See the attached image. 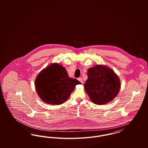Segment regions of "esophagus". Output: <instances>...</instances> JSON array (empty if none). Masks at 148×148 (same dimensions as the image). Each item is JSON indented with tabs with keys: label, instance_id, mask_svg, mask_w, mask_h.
Returning <instances> with one entry per match:
<instances>
[{
	"label": "esophagus",
	"instance_id": "34e87169",
	"mask_svg": "<svg viewBox=\"0 0 148 148\" xmlns=\"http://www.w3.org/2000/svg\"><path fill=\"white\" fill-rule=\"evenodd\" d=\"M78 80L82 83V84H83V79H82V77H79V78H78Z\"/></svg>",
	"mask_w": 148,
	"mask_h": 148
}]
</instances>
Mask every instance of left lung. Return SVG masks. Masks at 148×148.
Masks as SVG:
<instances>
[{
  "label": "left lung",
  "instance_id": "obj_1",
  "mask_svg": "<svg viewBox=\"0 0 148 148\" xmlns=\"http://www.w3.org/2000/svg\"><path fill=\"white\" fill-rule=\"evenodd\" d=\"M84 89L91 101L97 105L112 101L118 95L120 81L114 72L108 66L97 65L89 68Z\"/></svg>",
  "mask_w": 148,
  "mask_h": 148
}]
</instances>
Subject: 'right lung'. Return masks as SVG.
Segmentation results:
<instances>
[{
    "mask_svg": "<svg viewBox=\"0 0 148 148\" xmlns=\"http://www.w3.org/2000/svg\"><path fill=\"white\" fill-rule=\"evenodd\" d=\"M35 88L42 101L51 105H60L65 103L81 83L70 78L62 65L52 63L39 73L35 80Z\"/></svg>",
    "mask_w": 148,
    "mask_h": 148,
    "instance_id": "1",
    "label": "right lung"
}]
</instances>
